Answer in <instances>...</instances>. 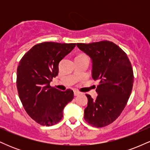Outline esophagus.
Listing matches in <instances>:
<instances>
[{
	"label": "esophagus",
	"instance_id": "obj_1",
	"mask_svg": "<svg viewBox=\"0 0 150 150\" xmlns=\"http://www.w3.org/2000/svg\"><path fill=\"white\" fill-rule=\"evenodd\" d=\"M81 94V93L80 92H78V91H76V90L74 91V95H75V96H77V95H79V94Z\"/></svg>",
	"mask_w": 150,
	"mask_h": 150
}]
</instances>
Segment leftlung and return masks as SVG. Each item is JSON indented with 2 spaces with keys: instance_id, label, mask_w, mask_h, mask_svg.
<instances>
[{
  "instance_id": "8db88e82",
  "label": "left lung",
  "mask_w": 150,
  "mask_h": 150,
  "mask_svg": "<svg viewBox=\"0 0 150 150\" xmlns=\"http://www.w3.org/2000/svg\"><path fill=\"white\" fill-rule=\"evenodd\" d=\"M77 46L90 57L92 77L99 80L96 99L86 94L88 102L84 118L94 127L106 126L120 116L131 94L134 80L131 63L126 53L109 41L77 43Z\"/></svg>"
}]
</instances>
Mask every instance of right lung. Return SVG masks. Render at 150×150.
Here are the masks:
<instances>
[{
	"label": "right lung",
	"mask_w": 150,
	"mask_h": 150,
	"mask_svg": "<svg viewBox=\"0 0 150 150\" xmlns=\"http://www.w3.org/2000/svg\"><path fill=\"white\" fill-rule=\"evenodd\" d=\"M76 44L44 42L24 55L17 70V88L25 111L38 123L49 126L63 116V108L73 99V91L58 90L50 82L58 74L60 61Z\"/></svg>",
	"instance_id": "1"
}]
</instances>
